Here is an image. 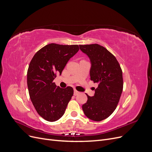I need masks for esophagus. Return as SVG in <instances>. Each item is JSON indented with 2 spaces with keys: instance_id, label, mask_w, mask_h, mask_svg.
<instances>
[{
  "instance_id": "1",
  "label": "esophagus",
  "mask_w": 152,
  "mask_h": 152,
  "mask_svg": "<svg viewBox=\"0 0 152 152\" xmlns=\"http://www.w3.org/2000/svg\"><path fill=\"white\" fill-rule=\"evenodd\" d=\"M79 93H80V92H79L77 90H76L75 89H74V95H75V96L78 95Z\"/></svg>"
}]
</instances>
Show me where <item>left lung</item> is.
Instances as JSON below:
<instances>
[{
  "instance_id": "1",
  "label": "left lung",
  "mask_w": 152,
  "mask_h": 152,
  "mask_svg": "<svg viewBox=\"0 0 152 152\" xmlns=\"http://www.w3.org/2000/svg\"><path fill=\"white\" fill-rule=\"evenodd\" d=\"M91 61V80L98 86L93 97L87 94L82 110L87 117L94 121L108 118L116 109L123 90L122 70L117 59L98 44L79 45Z\"/></svg>"
}]
</instances>
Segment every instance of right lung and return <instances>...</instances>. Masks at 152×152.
<instances>
[{
	"label": "right lung",
	"mask_w": 152,
	"mask_h": 152,
	"mask_svg": "<svg viewBox=\"0 0 152 152\" xmlns=\"http://www.w3.org/2000/svg\"><path fill=\"white\" fill-rule=\"evenodd\" d=\"M78 45L49 44L32 58L27 71L30 98L37 112L45 121L60 118L73 94L72 87L60 88L53 82L72 56L79 51Z\"/></svg>",
	"instance_id": "add662e5"
}]
</instances>
